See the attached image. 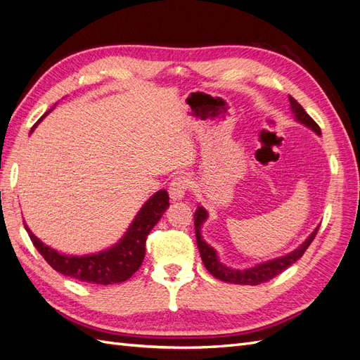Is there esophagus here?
<instances>
[{
    "label": "esophagus",
    "instance_id": "34e87169",
    "mask_svg": "<svg viewBox=\"0 0 360 360\" xmlns=\"http://www.w3.org/2000/svg\"><path fill=\"white\" fill-rule=\"evenodd\" d=\"M188 188H190V179L187 176L179 174V176L172 179L169 186V194L173 200H181L184 196H186Z\"/></svg>",
    "mask_w": 360,
    "mask_h": 360
}]
</instances>
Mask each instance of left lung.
Segmentation results:
<instances>
[{"label":"left lung","mask_w":360,"mask_h":360,"mask_svg":"<svg viewBox=\"0 0 360 360\" xmlns=\"http://www.w3.org/2000/svg\"><path fill=\"white\" fill-rule=\"evenodd\" d=\"M290 104H291V111L294 112L295 120H299L307 128H311L315 134L321 136L320 127L316 125L315 120L307 115V112L303 110V107L292 96H290ZM207 219H208L207 210H203V207H198L196 212H194V229H196V241H198V248L200 252L203 265L207 266V270L214 277H217L219 281L228 282V283H237V285H259L264 282H269L277 274H281L283 270L288 269L290 265H292L295 261H299L302 258L306 249L309 248L311 243L314 241L318 229H320V226H316L315 231L304 240V243L300 244L299 248L288 255L281 256V258H276L271 261H266V262L256 264L255 266H252V269L235 270V269H231V266H226L224 264H221L217 256V252H215L211 245L208 243H205V240L202 238L200 229Z\"/></svg>","instance_id":"left-lung-1"}]
</instances>
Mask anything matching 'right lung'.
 Instances as JSON below:
<instances>
[{
  "label": "right lung",
  "instance_id": "1",
  "mask_svg": "<svg viewBox=\"0 0 360 360\" xmlns=\"http://www.w3.org/2000/svg\"><path fill=\"white\" fill-rule=\"evenodd\" d=\"M44 117H40L39 122ZM37 123L32 128V132L37 127ZM167 208V191H157L140 208L136 219L132 220L128 231L120 238L119 243L111 245L107 250L84 256L61 255L40 241L36 235L28 229L25 221L24 226L30 235V238H32L34 244V248L56 271L61 273L63 276H69L72 279H78L81 282L96 285H112L128 281L129 277L140 269L143 258H145L148 235L153 226H155L158 220L162 217L164 211Z\"/></svg>",
  "mask_w": 360,
  "mask_h": 360
}]
</instances>
